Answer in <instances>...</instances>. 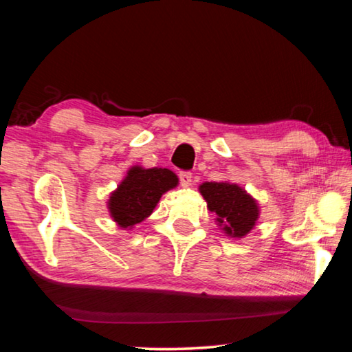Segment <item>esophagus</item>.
<instances>
[{"label":"esophagus","mask_w":352,"mask_h":352,"mask_svg":"<svg viewBox=\"0 0 352 352\" xmlns=\"http://www.w3.org/2000/svg\"><path fill=\"white\" fill-rule=\"evenodd\" d=\"M178 178H180V184L184 188H188L192 184V174H190V172H180V174H178Z\"/></svg>","instance_id":"esophagus-1"}]
</instances>
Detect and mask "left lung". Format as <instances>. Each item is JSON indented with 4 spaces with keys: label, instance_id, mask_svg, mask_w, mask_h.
<instances>
[{
    "label": "left lung",
    "instance_id": "obj_1",
    "mask_svg": "<svg viewBox=\"0 0 352 352\" xmlns=\"http://www.w3.org/2000/svg\"><path fill=\"white\" fill-rule=\"evenodd\" d=\"M199 189L225 234L241 239L253 230L259 217V206L245 189L228 182H206Z\"/></svg>",
    "mask_w": 352,
    "mask_h": 352
}]
</instances>
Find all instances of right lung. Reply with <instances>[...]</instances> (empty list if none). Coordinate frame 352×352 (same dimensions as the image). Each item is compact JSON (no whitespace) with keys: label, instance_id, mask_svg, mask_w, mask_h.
I'll return each mask as SVG.
<instances>
[{"label":"right lung","instance_id":"1","mask_svg":"<svg viewBox=\"0 0 352 352\" xmlns=\"http://www.w3.org/2000/svg\"><path fill=\"white\" fill-rule=\"evenodd\" d=\"M178 178L163 168L133 166L109 200V211L121 228H133L148 217L164 192L175 188Z\"/></svg>","mask_w":352,"mask_h":352}]
</instances>
